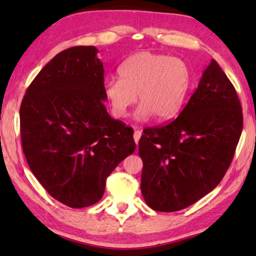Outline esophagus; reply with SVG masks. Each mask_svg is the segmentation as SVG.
Listing matches in <instances>:
<instances>
[{
  "label": "esophagus",
  "mask_w": 256,
  "mask_h": 256,
  "mask_svg": "<svg viewBox=\"0 0 256 256\" xmlns=\"http://www.w3.org/2000/svg\"><path fill=\"white\" fill-rule=\"evenodd\" d=\"M141 136H142L141 131H138V130H136V131H134L133 138H134V141H136V144H138V141H140V138H141Z\"/></svg>",
  "instance_id": "34e87169"
}]
</instances>
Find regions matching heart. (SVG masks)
Segmentation results:
<instances>
[{
  "instance_id": "obj_1",
  "label": "heart",
  "mask_w": 256,
  "mask_h": 256,
  "mask_svg": "<svg viewBox=\"0 0 256 256\" xmlns=\"http://www.w3.org/2000/svg\"><path fill=\"white\" fill-rule=\"evenodd\" d=\"M118 76L102 86L115 118H124L138 99L140 105L134 112L136 120L151 116L158 120H172L183 108L192 86L190 70L183 60L149 50L125 60L118 68Z\"/></svg>"
}]
</instances>
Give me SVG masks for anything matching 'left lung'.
Here are the masks:
<instances>
[{
	"instance_id": "1",
	"label": "left lung",
	"mask_w": 256,
	"mask_h": 256,
	"mask_svg": "<svg viewBox=\"0 0 256 256\" xmlns=\"http://www.w3.org/2000/svg\"><path fill=\"white\" fill-rule=\"evenodd\" d=\"M242 130L236 90L214 60L178 118L138 141L141 193L151 209H185L210 193L230 166Z\"/></svg>"
}]
</instances>
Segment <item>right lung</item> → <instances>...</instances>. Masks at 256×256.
<instances>
[{"label":"right lung","instance_id":"1","mask_svg":"<svg viewBox=\"0 0 256 256\" xmlns=\"http://www.w3.org/2000/svg\"><path fill=\"white\" fill-rule=\"evenodd\" d=\"M97 54L94 46L60 52L30 84L20 106L30 170L50 196L71 208L100 200L107 177L136 150L133 130L104 105Z\"/></svg>","mask_w":256,"mask_h":256}]
</instances>
